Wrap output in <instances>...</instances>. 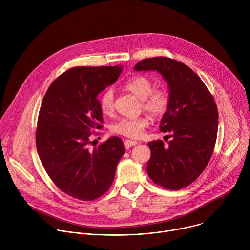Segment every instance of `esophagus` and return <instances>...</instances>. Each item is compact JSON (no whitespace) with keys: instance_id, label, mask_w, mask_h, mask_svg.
Segmentation results:
<instances>
[{"instance_id":"esophagus-1","label":"esophagus","mask_w":250,"mask_h":250,"mask_svg":"<svg viewBox=\"0 0 250 250\" xmlns=\"http://www.w3.org/2000/svg\"><path fill=\"white\" fill-rule=\"evenodd\" d=\"M124 145H125V148H130L131 146H136V145H137V141L129 140V139H125V142H124Z\"/></svg>"}]
</instances>
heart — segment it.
Wrapping results in <instances>:
<instances>
[{"instance_id": "heart-1", "label": "heart", "mask_w": 250, "mask_h": 250, "mask_svg": "<svg viewBox=\"0 0 250 250\" xmlns=\"http://www.w3.org/2000/svg\"><path fill=\"white\" fill-rule=\"evenodd\" d=\"M151 79L144 75H137L125 83V88L141 100L142 109L150 116L162 117L168 110L169 95L163 89H154ZM100 110L104 115H111L115 110V94L113 89L104 90L99 98ZM148 125V121L139 117L136 119H120L110 125L113 133L128 138H138Z\"/></svg>"}]
</instances>
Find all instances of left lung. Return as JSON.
I'll return each mask as SVG.
<instances>
[{"label": "left lung", "instance_id": "left-lung-1", "mask_svg": "<svg viewBox=\"0 0 250 250\" xmlns=\"http://www.w3.org/2000/svg\"><path fill=\"white\" fill-rule=\"evenodd\" d=\"M135 71H157L169 90V106L159 129L171 140L148 142L150 179L159 186L179 190L194 182L207 167L215 148L219 114L212 96L187 65L167 57L139 61Z\"/></svg>", "mask_w": 250, "mask_h": 250}]
</instances>
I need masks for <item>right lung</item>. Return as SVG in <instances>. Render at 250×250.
Listing matches in <instances>:
<instances>
[{"label": "right lung", "mask_w": 250, "mask_h": 250, "mask_svg": "<svg viewBox=\"0 0 250 250\" xmlns=\"http://www.w3.org/2000/svg\"><path fill=\"white\" fill-rule=\"evenodd\" d=\"M122 65L75 67L48 88L40 110L37 149L53 183L65 194L93 201L111 187L125 149L118 136L91 148V135L103 115L98 96L113 85Z\"/></svg>", "instance_id": "1"}]
</instances>
